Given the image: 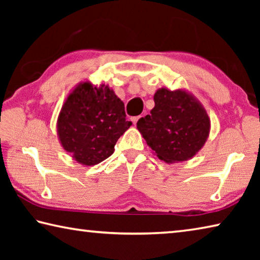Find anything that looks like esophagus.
Returning <instances> with one entry per match:
<instances>
[{
    "mask_svg": "<svg viewBox=\"0 0 260 260\" xmlns=\"http://www.w3.org/2000/svg\"><path fill=\"white\" fill-rule=\"evenodd\" d=\"M140 119V116H138V117H133V118H131V120H132V122H133V124L135 125L136 122H138V120Z\"/></svg>",
    "mask_w": 260,
    "mask_h": 260,
    "instance_id": "1",
    "label": "esophagus"
}]
</instances>
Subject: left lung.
<instances>
[{
    "instance_id": "left-lung-1",
    "label": "left lung",
    "mask_w": 260,
    "mask_h": 260,
    "mask_svg": "<svg viewBox=\"0 0 260 260\" xmlns=\"http://www.w3.org/2000/svg\"><path fill=\"white\" fill-rule=\"evenodd\" d=\"M155 108L136 127L153 153L167 164L186 161L204 147L211 129L208 112L186 89L161 87L153 95Z\"/></svg>"
}]
</instances>
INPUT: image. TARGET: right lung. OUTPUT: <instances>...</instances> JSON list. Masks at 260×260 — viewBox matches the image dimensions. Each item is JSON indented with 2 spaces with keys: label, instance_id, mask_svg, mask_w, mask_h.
<instances>
[{
  "label": "right lung",
  "instance_id": "right-lung-1",
  "mask_svg": "<svg viewBox=\"0 0 260 260\" xmlns=\"http://www.w3.org/2000/svg\"><path fill=\"white\" fill-rule=\"evenodd\" d=\"M124 102L104 83L81 81L65 99L57 118L61 147L83 166L110 157L118 139L129 128Z\"/></svg>",
  "mask_w": 260,
  "mask_h": 260
}]
</instances>
